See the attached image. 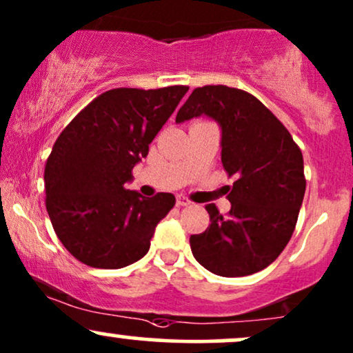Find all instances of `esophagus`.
Here are the masks:
<instances>
[{"instance_id": "esophagus-1", "label": "esophagus", "mask_w": 353, "mask_h": 353, "mask_svg": "<svg viewBox=\"0 0 353 353\" xmlns=\"http://www.w3.org/2000/svg\"><path fill=\"white\" fill-rule=\"evenodd\" d=\"M176 204L179 205V208H188V205L192 204V202H190V201L188 199V197H184V196H179V197H177Z\"/></svg>"}]
</instances>
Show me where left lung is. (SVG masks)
I'll list each match as a JSON object with an SVG mask.
<instances>
[{
    "mask_svg": "<svg viewBox=\"0 0 353 353\" xmlns=\"http://www.w3.org/2000/svg\"><path fill=\"white\" fill-rule=\"evenodd\" d=\"M199 116L221 125L222 165L237 179L228 196V216L205 205L210 225L190 236V249L216 275L255 274L272 264L294 234L305 194L302 152L285 125L242 89L196 88L176 123Z\"/></svg>",
    "mask_w": 353,
    "mask_h": 353,
    "instance_id": "1",
    "label": "left lung"
}]
</instances>
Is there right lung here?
Wrapping results in <instances>:
<instances>
[{"instance_id": "add662e5", "label": "right lung", "mask_w": 353, "mask_h": 353, "mask_svg": "<svg viewBox=\"0 0 353 353\" xmlns=\"http://www.w3.org/2000/svg\"><path fill=\"white\" fill-rule=\"evenodd\" d=\"M188 86L117 88L88 104L56 139L44 168L52 229L79 262L121 269L143 259L154 229L176 204L125 189L132 168L171 117Z\"/></svg>"}]
</instances>
